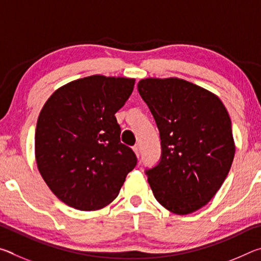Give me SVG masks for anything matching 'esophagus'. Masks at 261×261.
Instances as JSON below:
<instances>
[{
	"mask_svg": "<svg viewBox=\"0 0 261 261\" xmlns=\"http://www.w3.org/2000/svg\"><path fill=\"white\" fill-rule=\"evenodd\" d=\"M132 149H134V152L136 153V155L139 156V153H140V146H139V145L138 144L135 145V146L132 147Z\"/></svg>",
	"mask_w": 261,
	"mask_h": 261,
	"instance_id": "1",
	"label": "esophagus"
}]
</instances>
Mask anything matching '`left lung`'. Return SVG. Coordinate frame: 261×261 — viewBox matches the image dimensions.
<instances>
[{
  "label": "left lung",
  "instance_id": "obj_1",
  "mask_svg": "<svg viewBox=\"0 0 261 261\" xmlns=\"http://www.w3.org/2000/svg\"><path fill=\"white\" fill-rule=\"evenodd\" d=\"M138 91L161 139V160L146 170L149 187L171 213H193L219 191L235 156L227 109L214 93L179 78L141 79Z\"/></svg>",
  "mask_w": 261,
  "mask_h": 261
}]
</instances>
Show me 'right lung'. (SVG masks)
Masks as SVG:
<instances>
[{"instance_id":"obj_1","label":"right lung","mask_w":261,"mask_h":261,"mask_svg":"<svg viewBox=\"0 0 261 261\" xmlns=\"http://www.w3.org/2000/svg\"><path fill=\"white\" fill-rule=\"evenodd\" d=\"M134 85L132 78L93 74L57 88L43 105L35 160L48 188L68 206L79 211L107 206L136 167V154L121 143L115 117Z\"/></svg>"}]
</instances>
